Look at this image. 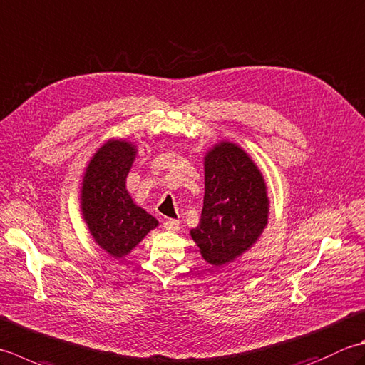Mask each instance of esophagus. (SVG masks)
<instances>
[{
	"label": "esophagus",
	"instance_id": "obj_1",
	"mask_svg": "<svg viewBox=\"0 0 365 365\" xmlns=\"http://www.w3.org/2000/svg\"><path fill=\"white\" fill-rule=\"evenodd\" d=\"M164 227L169 231H178L180 230V221L174 220V218H168L166 221H164Z\"/></svg>",
	"mask_w": 365,
	"mask_h": 365
}]
</instances>
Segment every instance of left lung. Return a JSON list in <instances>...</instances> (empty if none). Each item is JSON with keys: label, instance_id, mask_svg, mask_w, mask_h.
Segmentation results:
<instances>
[{"label": "left lung", "instance_id": "obj_1", "mask_svg": "<svg viewBox=\"0 0 365 365\" xmlns=\"http://www.w3.org/2000/svg\"><path fill=\"white\" fill-rule=\"evenodd\" d=\"M204 169V207L191 237L207 262L221 266L258 240L267 225L269 199L259 169L231 142L213 147Z\"/></svg>", "mask_w": 365, "mask_h": 365}]
</instances>
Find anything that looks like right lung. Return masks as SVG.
Segmentation results:
<instances>
[{"label": "right lung", "instance_id": "add662e5", "mask_svg": "<svg viewBox=\"0 0 365 365\" xmlns=\"http://www.w3.org/2000/svg\"><path fill=\"white\" fill-rule=\"evenodd\" d=\"M135 147L109 140L93 156L82 187V213L96 244L113 258H121L158 226L150 213L135 205L126 191V175Z\"/></svg>", "mask_w": 365, "mask_h": 365}]
</instances>
